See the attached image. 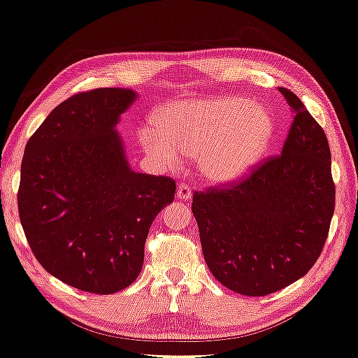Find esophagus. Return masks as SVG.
Segmentation results:
<instances>
[{
	"label": "esophagus",
	"mask_w": 358,
	"mask_h": 358,
	"mask_svg": "<svg viewBox=\"0 0 358 358\" xmlns=\"http://www.w3.org/2000/svg\"><path fill=\"white\" fill-rule=\"evenodd\" d=\"M191 194H193V191H191V188L188 185L185 183H180L178 188H177V199H181V201H188Z\"/></svg>",
	"instance_id": "obj_1"
}]
</instances>
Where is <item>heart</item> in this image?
Masks as SVG:
<instances>
[{
	"label": "heart",
	"instance_id": "obj_1",
	"mask_svg": "<svg viewBox=\"0 0 358 358\" xmlns=\"http://www.w3.org/2000/svg\"><path fill=\"white\" fill-rule=\"evenodd\" d=\"M271 115L250 99L215 96L173 101L154 112V127L138 130V143L164 167L197 157L207 181L228 185L259 164L273 140Z\"/></svg>",
	"mask_w": 358,
	"mask_h": 358
}]
</instances>
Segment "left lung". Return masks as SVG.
Here are the masks:
<instances>
[{
	"label": "left lung",
	"mask_w": 358,
	"mask_h": 358,
	"mask_svg": "<svg viewBox=\"0 0 358 358\" xmlns=\"http://www.w3.org/2000/svg\"><path fill=\"white\" fill-rule=\"evenodd\" d=\"M280 93L296 112L281 156L231 188L196 191L191 206L207 266L243 296L302 278L322 254L334 212L327 135L294 93Z\"/></svg>",
	"instance_id": "left-lung-1"
}]
</instances>
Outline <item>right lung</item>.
I'll return each instance as SVG.
<instances>
[{
    "mask_svg": "<svg viewBox=\"0 0 358 358\" xmlns=\"http://www.w3.org/2000/svg\"><path fill=\"white\" fill-rule=\"evenodd\" d=\"M138 93L73 94L30 136L20 165L19 217L48 273L80 291L114 294L141 273L154 218L175 181L138 173L117 131Z\"/></svg>",
    "mask_w": 358,
    "mask_h": 358,
    "instance_id": "right-lung-1",
    "label": "right lung"
}]
</instances>
